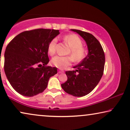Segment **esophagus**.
I'll return each instance as SVG.
<instances>
[{
    "label": "esophagus",
    "instance_id": "34e87169",
    "mask_svg": "<svg viewBox=\"0 0 130 130\" xmlns=\"http://www.w3.org/2000/svg\"><path fill=\"white\" fill-rule=\"evenodd\" d=\"M58 73H64V71L62 70H58Z\"/></svg>",
    "mask_w": 130,
    "mask_h": 130
}]
</instances>
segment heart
Instances as JSON below:
<instances>
[{
    "label": "heart",
    "mask_w": 130,
    "mask_h": 130,
    "mask_svg": "<svg viewBox=\"0 0 130 130\" xmlns=\"http://www.w3.org/2000/svg\"><path fill=\"white\" fill-rule=\"evenodd\" d=\"M64 40L71 48L70 54L71 56H57L53 58L52 63L56 67L64 69L70 66L73 61L79 63L84 59L86 55V50L82 46V41L77 35L75 34H69L64 37ZM57 39L54 38L50 42L48 46V53L50 56H53L56 51ZM74 59H73L72 58Z\"/></svg>",
    "instance_id": "1"
}]
</instances>
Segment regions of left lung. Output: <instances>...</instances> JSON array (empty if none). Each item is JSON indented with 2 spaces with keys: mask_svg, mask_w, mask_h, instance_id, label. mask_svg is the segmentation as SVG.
Here are the masks:
<instances>
[{
  "mask_svg": "<svg viewBox=\"0 0 130 130\" xmlns=\"http://www.w3.org/2000/svg\"><path fill=\"white\" fill-rule=\"evenodd\" d=\"M71 31L84 39L88 54L79 64L73 67L76 70L66 72L67 80L61 86L66 93L81 97L91 92L98 84L104 73L105 58L102 45L93 35L80 30Z\"/></svg>",
  "mask_w": 130,
  "mask_h": 130,
  "instance_id": "obj_1",
  "label": "left lung"
}]
</instances>
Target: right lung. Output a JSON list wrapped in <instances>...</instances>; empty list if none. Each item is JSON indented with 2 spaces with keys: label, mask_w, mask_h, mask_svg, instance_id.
<instances>
[{
  "label": "right lung",
  "mask_w": 130,
  "mask_h": 130,
  "mask_svg": "<svg viewBox=\"0 0 130 130\" xmlns=\"http://www.w3.org/2000/svg\"><path fill=\"white\" fill-rule=\"evenodd\" d=\"M59 30L36 29L22 32L7 45L4 70L10 84L21 95L31 97L47 88L57 67L47 66L48 46Z\"/></svg>",
  "instance_id": "add662e5"
}]
</instances>
